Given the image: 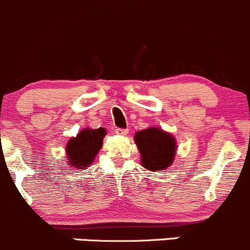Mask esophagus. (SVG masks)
Wrapping results in <instances>:
<instances>
[{
    "mask_svg": "<svg viewBox=\"0 0 250 250\" xmlns=\"http://www.w3.org/2000/svg\"><path fill=\"white\" fill-rule=\"evenodd\" d=\"M115 133L120 136H126L128 133L127 128H115Z\"/></svg>",
    "mask_w": 250,
    "mask_h": 250,
    "instance_id": "esophagus-1",
    "label": "esophagus"
}]
</instances>
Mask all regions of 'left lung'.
Listing matches in <instances>:
<instances>
[{
  "label": "left lung",
  "mask_w": 250,
  "mask_h": 250,
  "mask_svg": "<svg viewBox=\"0 0 250 250\" xmlns=\"http://www.w3.org/2000/svg\"><path fill=\"white\" fill-rule=\"evenodd\" d=\"M135 142L141 153V164L149 171H164L176 155V138L159 127L137 131Z\"/></svg>",
  "instance_id": "left-lung-1"
}]
</instances>
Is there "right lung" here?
I'll list each match as a JSON object with an SVG mask.
<instances>
[{
  "instance_id": "right-lung-1",
  "label": "right lung",
  "mask_w": 250,
  "mask_h": 250,
  "mask_svg": "<svg viewBox=\"0 0 250 250\" xmlns=\"http://www.w3.org/2000/svg\"><path fill=\"white\" fill-rule=\"evenodd\" d=\"M106 128H84L76 137H72L66 146L68 165L84 169L94 163L97 153L104 144Z\"/></svg>"
}]
</instances>
